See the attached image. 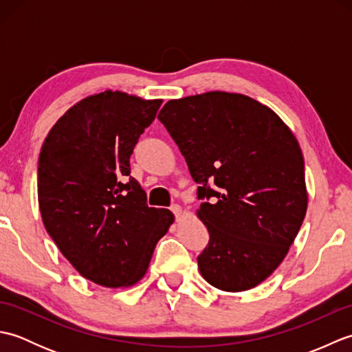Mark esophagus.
I'll return each mask as SVG.
<instances>
[{
    "label": "esophagus",
    "instance_id": "1",
    "mask_svg": "<svg viewBox=\"0 0 352 352\" xmlns=\"http://www.w3.org/2000/svg\"><path fill=\"white\" fill-rule=\"evenodd\" d=\"M169 208H170V212L175 214V218H180V216H182V207H180V206H178V204H172Z\"/></svg>",
    "mask_w": 352,
    "mask_h": 352
}]
</instances>
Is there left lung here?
Returning a JSON list of instances; mask_svg holds the SVG:
<instances>
[{"instance_id":"obj_1","label":"left lung","mask_w":352,"mask_h":352,"mask_svg":"<svg viewBox=\"0 0 352 352\" xmlns=\"http://www.w3.org/2000/svg\"><path fill=\"white\" fill-rule=\"evenodd\" d=\"M159 119L206 199L201 275L226 292L256 287L286 257L307 212L298 140L271 109L241 94L170 100Z\"/></svg>"}]
</instances>
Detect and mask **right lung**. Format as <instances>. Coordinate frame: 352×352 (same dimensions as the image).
Instances as JSON below:
<instances>
[{
    "instance_id": "right-lung-1",
    "label": "right lung",
    "mask_w": 352,
    "mask_h": 352,
    "mask_svg": "<svg viewBox=\"0 0 352 352\" xmlns=\"http://www.w3.org/2000/svg\"><path fill=\"white\" fill-rule=\"evenodd\" d=\"M162 100L106 91L81 100L45 139L37 166L43 226L69 263L104 287L145 275L174 214L146 204L130 157Z\"/></svg>"
}]
</instances>
